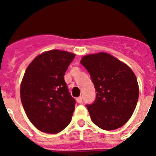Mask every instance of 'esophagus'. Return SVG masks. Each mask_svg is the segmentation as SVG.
Instances as JSON below:
<instances>
[{
    "label": "esophagus",
    "mask_w": 156,
    "mask_h": 156,
    "mask_svg": "<svg viewBox=\"0 0 156 156\" xmlns=\"http://www.w3.org/2000/svg\"><path fill=\"white\" fill-rule=\"evenodd\" d=\"M76 101L78 103H82V101H83V98L81 97H79V98H76Z\"/></svg>",
    "instance_id": "obj_1"
}]
</instances>
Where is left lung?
<instances>
[{"instance_id":"1","label":"left lung","mask_w":156,"mask_h":156,"mask_svg":"<svg viewBox=\"0 0 156 156\" xmlns=\"http://www.w3.org/2000/svg\"><path fill=\"white\" fill-rule=\"evenodd\" d=\"M80 63L90 74L97 92L94 101L86 105L91 120L105 130L123 126L131 117L138 100V84L133 72L104 52L83 56Z\"/></svg>"}]
</instances>
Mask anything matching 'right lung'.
<instances>
[{
  "label": "right lung",
  "instance_id": "right-lung-1",
  "mask_svg": "<svg viewBox=\"0 0 156 156\" xmlns=\"http://www.w3.org/2000/svg\"><path fill=\"white\" fill-rule=\"evenodd\" d=\"M75 56L64 51L44 52L25 72L20 87L22 104L30 122L41 131L57 133L71 122L76 100L64 76Z\"/></svg>",
  "mask_w": 156,
  "mask_h": 156
}]
</instances>
